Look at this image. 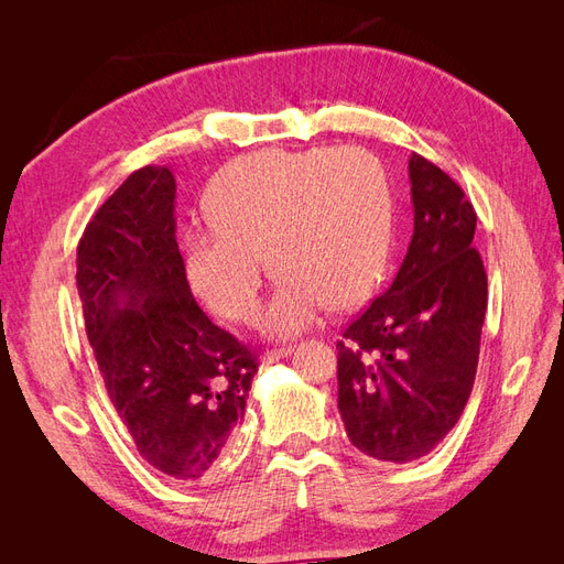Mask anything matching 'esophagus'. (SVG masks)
<instances>
[{"label": "esophagus", "instance_id": "34e87169", "mask_svg": "<svg viewBox=\"0 0 564 564\" xmlns=\"http://www.w3.org/2000/svg\"><path fill=\"white\" fill-rule=\"evenodd\" d=\"M292 355V346H284V348H275V350H268L263 352V365H272V362H280L284 357Z\"/></svg>", "mask_w": 564, "mask_h": 564}]
</instances>
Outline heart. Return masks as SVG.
<instances>
[{
  "mask_svg": "<svg viewBox=\"0 0 564 564\" xmlns=\"http://www.w3.org/2000/svg\"><path fill=\"white\" fill-rule=\"evenodd\" d=\"M209 224L183 237L202 301L235 322L259 313L265 253L282 286L265 329L296 336L332 305L367 299L390 261L395 207L381 162L362 148H265L216 174Z\"/></svg>",
  "mask_w": 564,
  "mask_h": 564,
  "instance_id": "1",
  "label": "heart"
}]
</instances>
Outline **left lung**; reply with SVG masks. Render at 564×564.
Returning a JSON list of instances; mask_svg holds the SVG:
<instances>
[{"label":"left lung","mask_w":564,"mask_h":564,"mask_svg":"<svg viewBox=\"0 0 564 564\" xmlns=\"http://www.w3.org/2000/svg\"><path fill=\"white\" fill-rule=\"evenodd\" d=\"M414 235L388 292L338 340V412L362 454L409 464L431 454L470 398L487 313V272L464 191L409 158Z\"/></svg>","instance_id":"obj_1"}]
</instances>
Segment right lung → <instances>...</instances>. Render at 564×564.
Returning a JSON list of instances; mask_svg holds the SVG:
<instances>
[{"label":"right lung","mask_w":564,"mask_h":564,"mask_svg":"<svg viewBox=\"0 0 564 564\" xmlns=\"http://www.w3.org/2000/svg\"><path fill=\"white\" fill-rule=\"evenodd\" d=\"M176 178L133 172L77 247L84 324L135 449L174 482H212L240 447L259 357L193 299L176 242Z\"/></svg>","instance_id":"add662e5"}]
</instances>
